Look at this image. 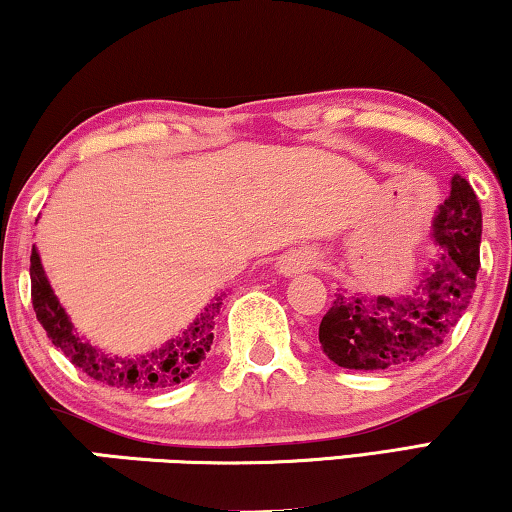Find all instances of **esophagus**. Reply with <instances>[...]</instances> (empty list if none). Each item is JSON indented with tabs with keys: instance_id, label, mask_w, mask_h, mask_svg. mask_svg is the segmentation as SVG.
I'll return each instance as SVG.
<instances>
[{
	"instance_id": "1",
	"label": "esophagus",
	"mask_w": 512,
	"mask_h": 512,
	"mask_svg": "<svg viewBox=\"0 0 512 512\" xmlns=\"http://www.w3.org/2000/svg\"><path fill=\"white\" fill-rule=\"evenodd\" d=\"M315 262H318V259H315L311 250H292V253L280 257L278 269L280 273H285V276H297V273L311 269Z\"/></svg>"
}]
</instances>
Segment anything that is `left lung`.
I'll use <instances>...</instances> for the list:
<instances>
[{"instance_id": "obj_1", "label": "left lung", "mask_w": 512, "mask_h": 512, "mask_svg": "<svg viewBox=\"0 0 512 512\" xmlns=\"http://www.w3.org/2000/svg\"><path fill=\"white\" fill-rule=\"evenodd\" d=\"M482 213L473 187L452 176L450 197L434 220L443 255L410 297L334 294L320 322V345L331 362L355 371H385L417 362L438 345L469 308L480 269Z\"/></svg>"}]
</instances>
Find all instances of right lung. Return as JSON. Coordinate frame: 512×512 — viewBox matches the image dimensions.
Here are the masks:
<instances>
[{
  "mask_svg": "<svg viewBox=\"0 0 512 512\" xmlns=\"http://www.w3.org/2000/svg\"><path fill=\"white\" fill-rule=\"evenodd\" d=\"M30 278L34 313H37V320L46 329L55 348H60L71 359V364L78 366L83 373H88L90 378L109 387L141 392L174 387L199 369L213 345V329L222 306V294L201 311L199 318L181 336L171 338L160 350L139 357H111L92 348L88 341H83L76 334L69 315L64 313L53 287L48 283L46 273H43L37 248H32Z\"/></svg>",
  "mask_w": 512,
  "mask_h": 512,
  "instance_id": "obj_1",
  "label": "right lung"
}]
</instances>
